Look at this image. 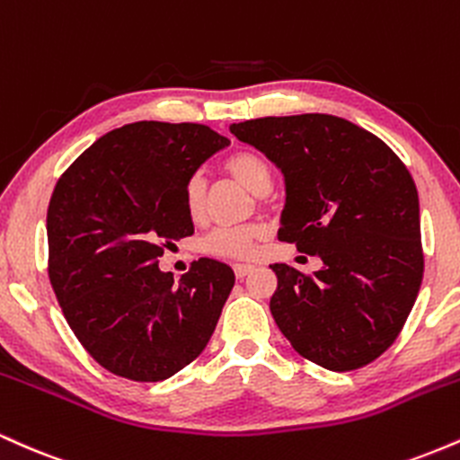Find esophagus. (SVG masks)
I'll use <instances>...</instances> for the list:
<instances>
[{
	"instance_id": "1",
	"label": "esophagus",
	"mask_w": 460,
	"mask_h": 460,
	"mask_svg": "<svg viewBox=\"0 0 460 460\" xmlns=\"http://www.w3.org/2000/svg\"><path fill=\"white\" fill-rule=\"evenodd\" d=\"M252 270H255V266H251V263H235L234 266V272L237 279H244L246 274H251Z\"/></svg>"
}]
</instances>
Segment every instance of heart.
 Returning a JSON list of instances; mask_svg holds the SVG:
<instances>
[{
	"mask_svg": "<svg viewBox=\"0 0 460 460\" xmlns=\"http://www.w3.org/2000/svg\"><path fill=\"white\" fill-rule=\"evenodd\" d=\"M225 168L229 175L242 181L252 194L270 192L272 168L261 153L242 149L226 157ZM205 186L203 175H190L183 183V208L192 220H199L205 214ZM263 237V226L260 225H223L216 226L200 240V251L223 260H248L255 255L257 242Z\"/></svg>",
	"mask_w": 460,
	"mask_h": 460,
	"instance_id": "heart-1",
	"label": "heart"
}]
</instances>
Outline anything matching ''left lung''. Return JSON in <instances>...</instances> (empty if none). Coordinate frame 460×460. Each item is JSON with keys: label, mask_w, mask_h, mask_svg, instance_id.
Instances as JSON below:
<instances>
[{"label": "left lung", "mask_w": 460, "mask_h": 460, "mask_svg": "<svg viewBox=\"0 0 460 460\" xmlns=\"http://www.w3.org/2000/svg\"><path fill=\"white\" fill-rule=\"evenodd\" d=\"M285 177L279 240L318 255L322 270L270 266L277 326L300 357L348 372L394 344L413 309L424 252L411 172L381 138L331 114L231 125Z\"/></svg>", "instance_id": "left-lung-1"}]
</instances>
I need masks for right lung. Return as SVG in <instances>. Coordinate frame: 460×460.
<instances>
[{"instance_id":"1","label":"right lung","mask_w":460,"mask_h":460,"mask_svg":"<svg viewBox=\"0 0 460 460\" xmlns=\"http://www.w3.org/2000/svg\"><path fill=\"white\" fill-rule=\"evenodd\" d=\"M226 145L208 125L138 120L102 136L58 179L47 209L51 288L79 344L116 376L166 381L218 324L234 270L200 257L175 283L157 257L194 234L183 183Z\"/></svg>"}]
</instances>
